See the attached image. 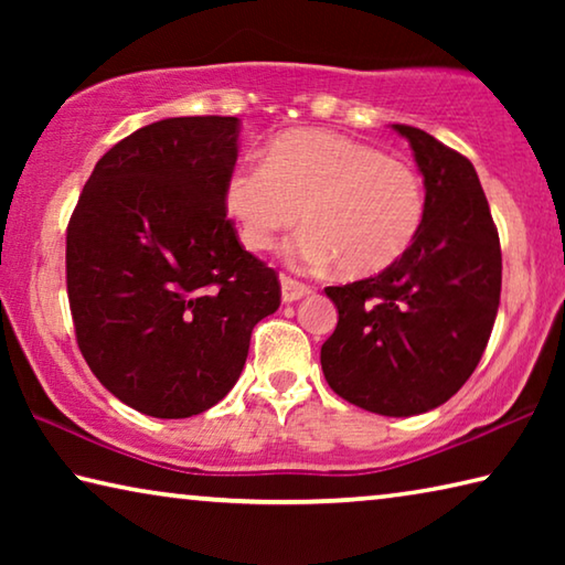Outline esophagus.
I'll return each mask as SVG.
<instances>
[{
  "mask_svg": "<svg viewBox=\"0 0 565 565\" xmlns=\"http://www.w3.org/2000/svg\"><path fill=\"white\" fill-rule=\"evenodd\" d=\"M306 294H311L309 286L291 279V276H281V299H284V303L299 301V299H303Z\"/></svg>",
  "mask_w": 565,
  "mask_h": 565,
  "instance_id": "esophagus-1",
  "label": "esophagus"
}]
</instances>
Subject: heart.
I'll use <instances>...</instances> for the list:
<instances>
[{"mask_svg":"<svg viewBox=\"0 0 565 565\" xmlns=\"http://www.w3.org/2000/svg\"><path fill=\"white\" fill-rule=\"evenodd\" d=\"M224 202L248 252H269L301 216L309 232L294 254L351 279L404 259L426 216L424 181L408 161L321 129L276 137L264 161L234 171Z\"/></svg>","mask_w":565,"mask_h":565,"instance_id":"obj_1","label":"heart"}]
</instances>
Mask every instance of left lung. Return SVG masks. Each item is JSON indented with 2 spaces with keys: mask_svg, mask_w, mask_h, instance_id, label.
Returning <instances> with one entry per match:
<instances>
[{
  "mask_svg": "<svg viewBox=\"0 0 565 565\" xmlns=\"http://www.w3.org/2000/svg\"><path fill=\"white\" fill-rule=\"evenodd\" d=\"M394 129L424 174V226L391 269L329 286L339 323L321 369L349 404L416 416L446 404L483 356L501 301V242L471 161L424 129Z\"/></svg>",
  "mask_w": 565,
  "mask_h": 565,
  "instance_id": "1",
  "label": "left lung"
}]
</instances>
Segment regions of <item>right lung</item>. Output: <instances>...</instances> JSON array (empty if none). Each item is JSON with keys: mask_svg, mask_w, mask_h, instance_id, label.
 Masks as SVG:
<instances>
[{"mask_svg": "<svg viewBox=\"0 0 565 565\" xmlns=\"http://www.w3.org/2000/svg\"><path fill=\"white\" fill-rule=\"evenodd\" d=\"M236 117H174L104 154L66 226V294L92 374L121 404L189 418L218 404L279 276L238 244L226 184Z\"/></svg>", "mask_w": 565, "mask_h": 565, "instance_id": "obj_1", "label": "right lung"}]
</instances>
